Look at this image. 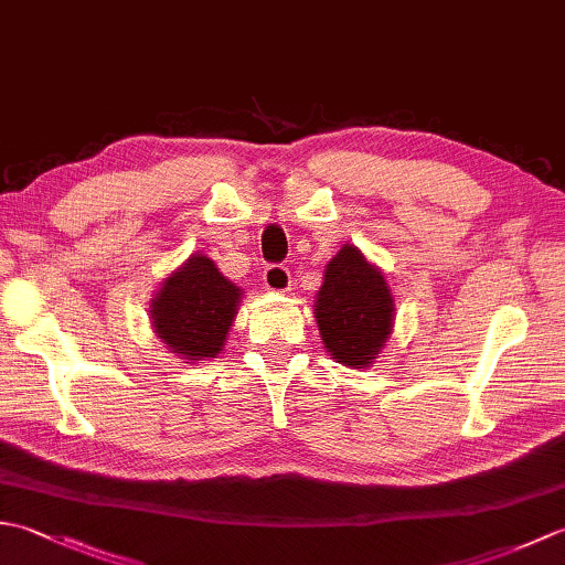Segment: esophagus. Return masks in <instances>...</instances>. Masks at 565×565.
Returning <instances> with one entry per match:
<instances>
[{
    "label": "esophagus",
    "instance_id": "esophagus-1",
    "mask_svg": "<svg viewBox=\"0 0 565 565\" xmlns=\"http://www.w3.org/2000/svg\"><path fill=\"white\" fill-rule=\"evenodd\" d=\"M262 281H264V289L284 294L291 289V271L281 267V264H269V267L262 274Z\"/></svg>",
    "mask_w": 565,
    "mask_h": 565
}]
</instances>
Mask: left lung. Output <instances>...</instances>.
Listing matches in <instances>:
<instances>
[{"mask_svg": "<svg viewBox=\"0 0 565 565\" xmlns=\"http://www.w3.org/2000/svg\"><path fill=\"white\" fill-rule=\"evenodd\" d=\"M313 313L330 359L350 369L374 364L395 326L386 276L350 243L326 264Z\"/></svg>", "mask_w": 565, "mask_h": 565, "instance_id": "obj_1", "label": "left lung"}]
</instances>
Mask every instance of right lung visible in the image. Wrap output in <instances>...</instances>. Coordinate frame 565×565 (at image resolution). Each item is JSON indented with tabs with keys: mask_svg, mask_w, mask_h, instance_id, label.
Wrapping results in <instances>:
<instances>
[{
	"mask_svg": "<svg viewBox=\"0 0 565 565\" xmlns=\"http://www.w3.org/2000/svg\"><path fill=\"white\" fill-rule=\"evenodd\" d=\"M243 296L211 257L191 255L154 291L152 332L184 364H203L223 352Z\"/></svg>",
	"mask_w": 565,
	"mask_h": 565,
	"instance_id": "right-lung-1",
	"label": "right lung"
}]
</instances>
